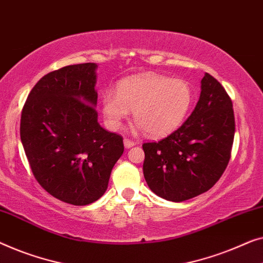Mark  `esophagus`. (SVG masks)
Masks as SVG:
<instances>
[{
	"instance_id": "obj_1",
	"label": "esophagus",
	"mask_w": 263,
	"mask_h": 263,
	"mask_svg": "<svg viewBox=\"0 0 263 263\" xmlns=\"http://www.w3.org/2000/svg\"><path fill=\"white\" fill-rule=\"evenodd\" d=\"M123 143H124V147L125 148H132V147L135 146L134 141H130L129 139H124L123 140Z\"/></svg>"
}]
</instances>
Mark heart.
Wrapping results in <instances>:
<instances>
[{
	"instance_id": "b5f03b06",
	"label": "heart",
	"mask_w": 263,
	"mask_h": 263,
	"mask_svg": "<svg viewBox=\"0 0 263 263\" xmlns=\"http://www.w3.org/2000/svg\"><path fill=\"white\" fill-rule=\"evenodd\" d=\"M195 101V91L184 79L144 73L123 79L116 95L102 96V111L108 128L116 130L134 111L140 129L153 138H162L180 127Z\"/></svg>"
}]
</instances>
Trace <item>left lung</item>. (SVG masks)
<instances>
[{"label": "left lung", "instance_id": "1", "mask_svg": "<svg viewBox=\"0 0 263 263\" xmlns=\"http://www.w3.org/2000/svg\"><path fill=\"white\" fill-rule=\"evenodd\" d=\"M200 96L180 128L143 143V176L155 195L184 201L214 186L230 160L235 135L233 102L220 83L205 73Z\"/></svg>", "mask_w": 263, "mask_h": 263}]
</instances>
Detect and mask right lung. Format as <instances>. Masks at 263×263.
Returning <instances> with one entry per match:
<instances>
[{"label":"right lung","mask_w":263,"mask_h":263,"mask_svg":"<svg viewBox=\"0 0 263 263\" xmlns=\"http://www.w3.org/2000/svg\"><path fill=\"white\" fill-rule=\"evenodd\" d=\"M97 64L68 65L44 76L21 114L20 136L37 182L53 197L87 205L104 195L123 154V139L98 123Z\"/></svg>","instance_id":"right-lung-1"}]
</instances>
